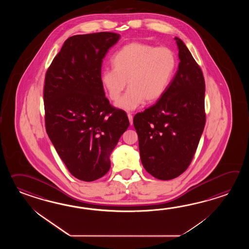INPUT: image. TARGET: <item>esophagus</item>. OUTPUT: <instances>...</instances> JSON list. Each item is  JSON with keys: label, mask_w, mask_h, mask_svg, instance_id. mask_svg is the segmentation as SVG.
Here are the masks:
<instances>
[{"label": "esophagus", "mask_w": 249, "mask_h": 249, "mask_svg": "<svg viewBox=\"0 0 249 249\" xmlns=\"http://www.w3.org/2000/svg\"><path fill=\"white\" fill-rule=\"evenodd\" d=\"M127 117H128V119H129V122H130V124H132V114H127Z\"/></svg>", "instance_id": "obj_1"}]
</instances>
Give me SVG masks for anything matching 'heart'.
Returning <instances> with one entry per match:
<instances>
[{
	"label": "heart",
	"instance_id": "obj_1",
	"mask_svg": "<svg viewBox=\"0 0 249 249\" xmlns=\"http://www.w3.org/2000/svg\"><path fill=\"white\" fill-rule=\"evenodd\" d=\"M111 62L113 69L101 72V84L109 99L117 101L127 81L129 89L117 107L131 111L144 101L152 103L164 95L175 74L177 61L169 48L132 42L123 46Z\"/></svg>",
	"mask_w": 249,
	"mask_h": 249
}]
</instances>
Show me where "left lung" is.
Wrapping results in <instances>:
<instances>
[{
	"label": "left lung",
	"mask_w": 249,
	"mask_h": 249,
	"mask_svg": "<svg viewBox=\"0 0 249 249\" xmlns=\"http://www.w3.org/2000/svg\"><path fill=\"white\" fill-rule=\"evenodd\" d=\"M175 39L180 63L174 79L155 105L133 118L143 167L159 180L185 172L206 124L201 69L184 42Z\"/></svg>",
	"instance_id": "1"
}]
</instances>
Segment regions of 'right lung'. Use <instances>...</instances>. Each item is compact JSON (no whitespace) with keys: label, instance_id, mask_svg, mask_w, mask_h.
I'll use <instances>...</instances> for the list:
<instances>
[{"label":"right lung","instance_id":"obj_1","mask_svg":"<svg viewBox=\"0 0 249 249\" xmlns=\"http://www.w3.org/2000/svg\"><path fill=\"white\" fill-rule=\"evenodd\" d=\"M119 34L71 36L49 67L43 102L48 136L70 174L98 180L110 168V154L129 126L126 113L109 104L101 74L102 59Z\"/></svg>","mask_w":249,"mask_h":249}]
</instances>
